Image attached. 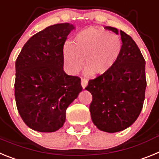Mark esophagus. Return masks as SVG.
I'll return each mask as SVG.
<instances>
[{"instance_id":"1","label":"esophagus","mask_w":159,"mask_h":159,"mask_svg":"<svg viewBox=\"0 0 159 159\" xmlns=\"http://www.w3.org/2000/svg\"><path fill=\"white\" fill-rule=\"evenodd\" d=\"M81 86H82V88H83V89H85L88 84V80L85 79V78H81Z\"/></svg>"}]
</instances>
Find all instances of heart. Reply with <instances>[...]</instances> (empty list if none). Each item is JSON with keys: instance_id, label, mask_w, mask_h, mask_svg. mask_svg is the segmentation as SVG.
<instances>
[{"instance_id": "heart-1", "label": "heart", "mask_w": 159, "mask_h": 159, "mask_svg": "<svg viewBox=\"0 0 159 159\" xmlns=\"http://www.w3.org/2000/svg\"><path fill=\"white\" fill-rule=\"evenodd\" d=\"M122 49V42L117 34L95 28L78 33L72 44L63 49L65 64L70 74L81 70L85 60L87 73L102 75L112 68Z\"/></svg>"}]
</instances>
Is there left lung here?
Here are the masks:
<instances>
[{"label": "left lung", "mask_w": 159, "mask_h": 159, "mask_svg": "<svg viewBox=\"0 0 159 159\" xmlns=\"http://www.w3.org/2000/svg\"><path fill=\"white\" fill-rule=\"evenodd\" d=\"M106 30L118 34L117 29ZM122 49L110 70L89 81L85 89L93 97L91 118L100 130L115 133L130 126L139 118L146 87V61L130 36L120 30Z\"/></svg>", "instance_id": "left-lung-1"}]
</instances>
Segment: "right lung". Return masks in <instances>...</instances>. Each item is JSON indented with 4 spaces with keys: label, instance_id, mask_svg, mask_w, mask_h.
Returning a JSON list of instances; mask_svg holds the SVG:
<instances>
[{
    "label": "right lung",
    "instance_id": "1",
    "mask_svg": "<svg viewBox=\"0 0 159 159\" xmlns=\"http://www.w3.org/2000/svg\"><path fill=\"white\" fill-rule=\"evenodd\" d=\"M74 26L62 23L38 32L16 60L15 100L22 120L39 132H54L66 121V109L82 90L81 78L63 70V48Z\"/></svg>",
    "mask_w": 159,
    "mask_h": 159
}]
</instances>
